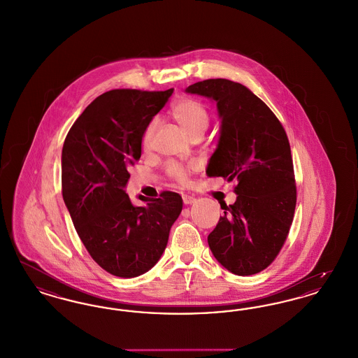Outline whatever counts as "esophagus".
I'll return each mask as SVG.
<instances>
[{"label":"esophagus","instance_id":"obj_1","mask_svg":"<svg viewBox=\"0 0 358 358\" xmlns=\"http://www.w3.org/2000/svg\"><path fill=\"white\" fill-rule=\"evenodd\" d=\"M182 201H184V203H185V205H192V203H194V202H196V199H194L193 196L184 194V196H182Z\"/></svg>","mask_w":358,"mask_h":358}]
</instances>
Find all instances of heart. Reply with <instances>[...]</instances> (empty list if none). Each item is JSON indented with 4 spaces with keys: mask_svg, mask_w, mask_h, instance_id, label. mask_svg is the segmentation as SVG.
I'll return each instance as SVG.
<instances>
[{
    "mask_svg": "<svg viewBox=\"0 0 358 358\" xmlns=\"http://www.w3.org/2000/svg\"><path fill=\"white\" fill-rule=\"evenodd\" d=\"M172 117L190 137L199 136V134L202 136L210 122V115L208 109L201 103L200 101L192 100V99L177 101L172 106ZM156 129H157L156 120L150 121L146 125L143 134V149H148L150 146ZM189 171L190 168H186L184 165L176 164V162L171 164L166 169L168 176L177 182H185Z\"/></svg>",
    "mask_w": 358,
    "mask_h": 358,
    "instance_id": "1",
    "label": "heart"
}]
</instances>
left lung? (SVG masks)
<instances>
[{"instance_id": "8db88e82", "label": "left lung", "mask_w": 358, "mask_h": 358, "mask_svg": "<svg viewBox=\"0 0 358 358\" xmlns=\"http://www.w3.org/2000/svg\"><path fill=\"white\" fill-rule=\"evenodd\" d=\"M217 102L220 140L206 174L236 181L237 200L221 205L208 243L215 259L237 275L266 269L285 243L296 201L290 145L278 118L246 86L212 78L186 87Z\"/></svg>"}]
</instances>
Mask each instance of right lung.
<instances>
[{
	"label": "right lung",
	"mask_w": 358,
	"mask_h": 358,
	"mask_svg": "<svg viewBox=\"0 0 358 358\" xmlns=\"http://www.w3.org/2000/svg\"><path fill=\"white\" fill-rule=\"evenodd\" d=\"M173 89H115L99 96L69 130L61 157L62 197L86 250L117 277L148 272L162 256L182 210L178 193L131 203L125 186L129 165L141 157L143 130Z\"/></svg>",
	"instance_id": "1"
}]
</instances>
